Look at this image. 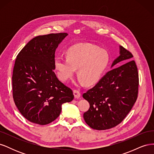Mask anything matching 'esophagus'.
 <instances>
[{
    "label": "esophagus",
    "instance_id": "obj_1",
    "mask_svg": "<svg viewBox=\"0 0 154 154\" xmlns=\"http://www.w3.org/2000/svg\"><path fill=\"white\" fill-rule=\"evenodd\" d=\"M73 94H74V97L76 99H78L80 98V97L81 96V93L80 92V91H78V90H74L73 91Z\"/></svg>",
    "mask_w": 154,
    "mask_h": 154
}]
</instances>
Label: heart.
Listing matches in <instances>:
<instances>
[{
  "instance_id": "obj_1",
  "label": "heart",
  "mask_w": 154,
  "mask_h": 154,
  "mask_svg": "<svg viewBox=\"0 0 154 154\" xmlns=\"http://www.w3.org/2000/svg\"><path fill=\"white\" fill-rule=\"evenodd\" d=\"M110 55L105 49L91 44L76 45L69 48L66 58L57 57L54 67L61 81L66 82L72 78L78 69L79 82L86 85L98 82L110 63Z\"/></svg>"
}]
</instances>
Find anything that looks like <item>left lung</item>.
I'll return each mask as SVG.
<instances>
[{
  "mask_svg": "<svg viewBox=\"0 0 154 154\" xmlns=\"http://www.w3.org/2000/svg\"><path fill=\"white\" fill-rule=\"evenodd\" d=\"M120 55L110 70L97 84L83 94L90 108L83 114L86 123L93 129L102 130L113 128L125 118L136 101L139 75L133 55L120 46Z\"/></svg>",
  "mask_w": 154,
  "mask_h": 154,
  "instance_id": "obj_1",
  "label": "left lung"
}]
</instances>
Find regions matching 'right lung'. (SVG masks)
Returning a JSON list of instances; mask_svg holds the SVG:
<instances>
[{"label": "right lung", "instance_id": "right-lung-1", "mask_svg": "<svg viewBox=\"0 0 154 154\" xmlns=\"http://www.w3.org/2000/svg\"><path fill=\"white\" fill-rule=\"evenodd\" d=\"M66 32L36 36L17 56L12 76L14 102L21 114L40 125L53 122L62 105L74 99L72 91L53 71L55 51Z\"/></svg>", "mask_w": 154, "mask_h": 154}]
</instances>
